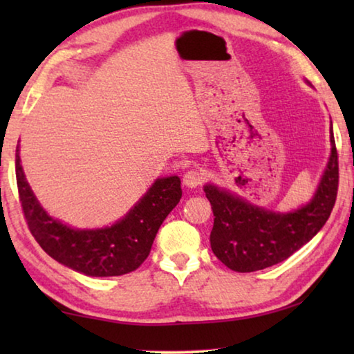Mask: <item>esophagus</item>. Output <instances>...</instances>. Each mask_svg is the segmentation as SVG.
Masks as SVG:
<instances>
[{
	"label": "esophagus",
	"instance_id": "34e87169",
	"mask_svg": "<svg viewBox=\"0 0 354 354\" xmlns=\"http://www.w3.org/2000/svg\"><path fill=\"white\" fill-rule=\"evenodd\" d=\"M203 179H205V175H203L201 170L190 169L184 173L183 183L187 185V187L194 189V187H198V185L203 183Z\"/></svg>",
	"mask_w": 354,
	"mask_h": 354
}]
</instances>
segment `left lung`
I'll return each instance as SVG.
<instances>
[{
  "instance_id": "obj_1",
  "label": "left lung",
  "mask_w": 354,
  "mask_h": 354,
  "mask_svg": "<svg viewBox=\"0 0 354 354\" xmlns=\"http://www.w3.org/2000/svg\"><path fill=\"white\" fill-rule=\"evenodd\" d=\"M331 158L309 205L277 214L250 205L215 185H205L212 206L211 248L227 268L248 273L286 261L308 243L331 215L337 198L339 158L331 127Z\"/></svg>"
}]
</instances>
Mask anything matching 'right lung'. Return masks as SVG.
Returning <instances> with one entry per match:
<instances>
[{
    "label": "right lung",
    "mask_w": 354,
    "mask_h": 354,
    "mask_svg": "<svg viewBox=\"0 0 354 354\" xmlns=\"http://www.w3.org/2000/svg\"><path fill=\"white\" fill-rule=\"evenodd\" d=\"M17 187L32 237L46 254L87 277H120L134 272L147 259L156 234L181 200V179H158L123 220L111 227L80 231L51 218L26 183L15 154Z\"/></svg>",
    "instance_id": "add662e5"
}]
</instances>
